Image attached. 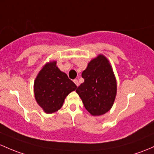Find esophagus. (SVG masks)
Returning <instances> with one entry per match:
<instances>
[{"instance_id":"esophagus-1","label":"esophagus","mask_w":154,"mask_h":154,"mask_svg":"<svg viewBox=\"0 0 154 154\" xmlns=\"http://www.w3.org/2000/svg\"><path fill=\"white\" fill-rule=\"evenodd\" d=\"M74 82L76 84V85H77V86H79V84H80V83H79L78 80L75 79V80H74Z\"/></svg>"}]
</instances>
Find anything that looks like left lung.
I'll return each instance as SVG.
<instances>
[{"mask_svg":"<svg viewBox=\"0 0 154 154\" xmlns=\"http://www.w3.org/2000/svg\"><path fill=\"white\" fill-rule=\"evenodd\" d=\"M84 82L76 90L85 109L92 116H100L111 110L116 95V80L112 66L103 54L88 63L82 73Z\"/></svg>","mask_w":154,"mask_h":154,"instance_id":"8db88e82","label":"left lung"}]
</instances>
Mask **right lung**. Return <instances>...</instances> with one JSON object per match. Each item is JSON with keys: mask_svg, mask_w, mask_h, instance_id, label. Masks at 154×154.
<instances>
[{"mask_svg": "<svg viewBox=\"0 0 154 154\" xmlns=\"http://www.w3.org/2000/svg\"><path fill=\"white\" fill-rule=\"evenodd\" d=\"M77 88L57 66V61L46 63L39 72L34 82L36 102L46 114L60 109L69 94Z\"/></svg>", "mask_w": 154, "mask_h": 154, "instance_id": "1", "label": "right lung"}]
</instances>
